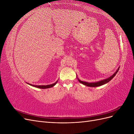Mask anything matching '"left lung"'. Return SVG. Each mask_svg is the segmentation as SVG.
<instances>
[{"mask_svg":"<svg viewBox=\"0 0 134 134\" xmlns=\"http://www.w3.org/2000/svg\"><path fill=\"white\" fill-rule=\"evenodd\" d=\"M120 69V67L117 69V70L116 71V72H115L114 74H113L112 75H111V76L108 77V78H106L105 79H103V80H99V81H98V82H92V83H89V82H84V81H82L80 80L78 77H77V78H78V80L79 82L82 83L84 85H85L86 86H87V87H99V86H102V85H104L105 84H106L107 83H108L109 81H110L111 80H112L113 79V77H114L116 74L117 73V72H118L119 70Z\"/></svg>","mask_w":134,"mask_h":134,"instance_id":"left-lung-1","label":"left lung"}]
</instances>
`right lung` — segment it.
I'll use <instances>...</instances> for the list:
<instances>
[{
    "label": "right lung",
    "instance_id": "1",
    "mask_svg": "<svg viewBox=\"0 0 134 134\" xmlns=\"http://www.w3.org/2000/svg\"><path fill=\"white\" fill-rule=\"evenodd\" d=\"M58 80L56 81V82L53 84H49V85H44V86H37V85H34V84H30V83H27L28 84H29L30 86H31L32 87H36V88H41V89H46V88H51V87H53L54 86H55L56 84L58 83Z\"/></svg>",
    "mask_w": 134,
    "mask_h": 134
}]
</instances>
